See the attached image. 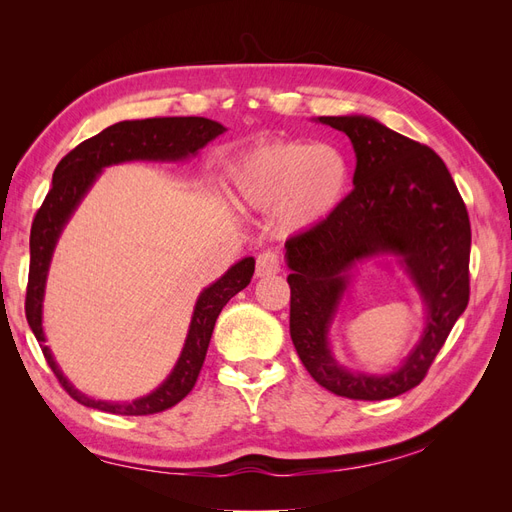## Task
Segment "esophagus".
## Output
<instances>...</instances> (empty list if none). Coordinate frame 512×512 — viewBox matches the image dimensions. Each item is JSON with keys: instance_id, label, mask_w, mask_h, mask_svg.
<instances>
[{"instance_id": "esophagus-1", "label": "esophagus", "mask_w": 512, "mask_h": 512, "mask_svg": "<svg viewBox=\"0 0 512 512\" xmlns=\"http://www.w3.org/2000/svg\"><path fill=\"white\" fill-rule=\"evenodd\" d=\"M280 273V256L275 252H262L256 260V275L258 277H269Z\"/></svg>"}]
</instances>
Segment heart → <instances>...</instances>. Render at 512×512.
I'll use <instances>...</instances> for the list:
<instances>
[{"instance_id": "1", "label": "heart", "mask_w": 512, "mask_h": 512, "mask_svg": "<svg viewBox=\"0 0 512 512\" xmlns=\"http://www.w3.org/2000/svg\"><path fill=\"white\" fill-rule=\"evenodd\" d=\"M350 177L348 158L333 145L267 141L241 153L230 181L245 209H275L282 230L305 232L342 207Z\"/></svg>"}]
</instances>
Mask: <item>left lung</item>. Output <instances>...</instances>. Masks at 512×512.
<instances>
[{
    "label": "left lung",
    "mask_w": 512,
    "mask_h": 512,
    "mask_svg": "<svg viewBox=\"0 0 512 512\" xmlns=\"http://www.w3.org/2000/svg\"><path fill=\"white\" fill-rule=\"evenodd\" d=\"M354 149V190L327 222L286 241L290 337L324 389L380 401L421 382L470 299V220L446 164L367 115L318 117ZM376 257L405 271L426 307L422 337L384 375L350 370L330 350V329L358 269ZM392 264V263H387Z\"/></svg>",
    "instance_id": "1"
}]
</instances>
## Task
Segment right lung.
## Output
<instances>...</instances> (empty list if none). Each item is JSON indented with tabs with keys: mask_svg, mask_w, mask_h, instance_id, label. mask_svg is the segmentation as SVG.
Here are the masks:
<instances>
[{
	"mask_svg": "<svg viewBox=\"0 0 512 512\" xmlns=\"http://www.w3.org/2000/svg\"><path fill=\"white\" fill-rule=\"evenodd\" d=\"M224 132L226 128L222 123L205 117H156L119 121L115 126L102 130L100 134L87 138V141L72 149L68 156L57 164L53 173V188L46 194L42 207L38 209L32 224V235H29V284L25 314L29 327H32L44 352L46 363L51 365L53 374L68 391V395L79 401V404L121 416L156 414L179 404V401L194 389L200 367L205 363L215 320H218L222 307L235 297L237 292H241L250 284L256 260L252 256L241 258L220 277V280H215L198 294L190 320V329L188 335H185L179 359L160 386L132 401H106L89 397L76 389L57 365L51 348L44 344V292L61 232H64L74 211L83 203L87 192L94 188V183L98 181L106 166L138 160L183 162L188 158H194L200 149Z\"/></svg>",
	"mask_w": 512,
	"mask_h": 512,
	"instance_id": "1",
	"label": "right lung"
}]
</instances>
